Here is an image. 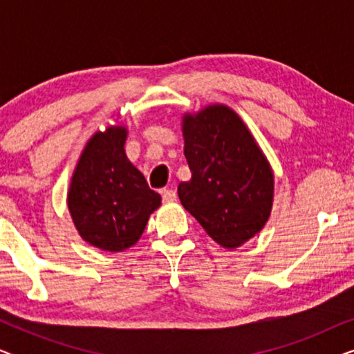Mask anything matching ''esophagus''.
<instances>
[{
    "instance_id": "1",
    "label": "esophagus",
    "mask_w": 354,
    "mask_h": 354,
    "mask_svg": "<svg viewBox=\"0 0 354 354\" xmlns=\"http://www.w3.org/2000/svg\"><path fill=\"white\" fill-rule=\"evenodd\" d=\"M161 195H162V201L164 203L176 201V192H174L172 188H164V190H161Z\"/></svg>"
}]
</instances>
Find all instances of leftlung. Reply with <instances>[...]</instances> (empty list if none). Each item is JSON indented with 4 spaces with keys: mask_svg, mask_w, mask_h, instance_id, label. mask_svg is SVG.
<instances>
[{
    "mask_svg": "<svg viewBox=\"0 0 354 354\" xmlns=\"http://www.w3.org/2000/svg\"><path fill=\"white\" fill-rule=\"evenodd\" d=\"M192 178L178 183L183 207L224 248L263 229L274 200V174L253 135L230 108L207 106L182 120Z\"/></svg>",
    "mask_w": 354,
    "mask_h": 354,
    "instance_id": "8db88e82",
    "label": "left lung"
}]
</instances>
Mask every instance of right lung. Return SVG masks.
<instances>
[{
    "instance_id": "1",
    "label": "right lung",
    "mask_w": 354,
    "mask_h": 354,
    "mask_svg": "<svg viewBox=\"0 0 354 354\" xmlns=\"http://www.w3.org/2000/svg\"><path fill=\"white\" fill-rule=\"evenodd\" d=\"M127 129L109 127L88 140L72 176L67 206L85 241L118 253L142 236L161 195L125 154Z\"/></svg>"
}]
</instances>
